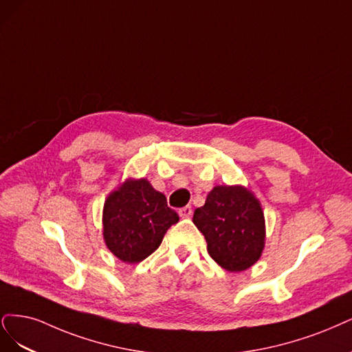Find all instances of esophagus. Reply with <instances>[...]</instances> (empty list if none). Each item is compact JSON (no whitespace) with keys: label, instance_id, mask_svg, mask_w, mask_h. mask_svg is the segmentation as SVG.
Returning <instances> with one entry per match:
<instances>
[{"label":"esophagus","instance_id":"esophagus-1","mask_svg":"<svg viewBox=\"0 0 352 352\" xmlns=\"http://www.w3.org/2000/svg\"><path fill=\"white\" fill-rule=\"evenodd\" d=\"M178 213L181 218H190L192 214V209H191V206H184L178 210Z\"/></svg>","mask_w":352,"mask_h":352}]
</instances>
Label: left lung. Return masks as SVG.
I'll use <instances>...</instances> for the list:
<instances>
[{"label":"left lung","instance_id":"obj_1","mask_svg":"<svg viewBox=\"0 0 352 352\" xmlns=\"http://www.w3.org/2000/svg\"><path fill=\"white\" fill-rule=\"evenodd\" d=\"M192 222L205 235L210 257L226 270H245L263 252V212L244 187H214L205 206L195 210Z\"/></svg>","mask_w":352,"mask_h":352}]
</instances>
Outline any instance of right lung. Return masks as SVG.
Here are the masks:
<instances>
[{"label": "right lung", "mask_w": 352, "mask_h": 352, "mask_svg": "<svg viewBox=\"0 0 352 352\" xmlns=\"http://www.w3.org/2000/svg\"><path fill=\"white\" fill-rule=\"evenodd\" d=\"M178 213L149 181L130 179L111 192L104 206V238L112 254L139 263L161 245Z\"/></svg>", "instance_id": "obj_1"}]
</instances>
